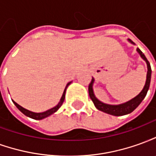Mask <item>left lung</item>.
<instances>
[{
    "label": "left lung",
    "instance_id": "obj_1",
    "mask_svg": "<svg viewBox=\"0 0 156 156\" xmlns=\"http://www.w3.org/2000/svg\"><path fill=\"white\" fill-rule=\"evenodd\" d=\"M128 41L131 42L132 44H134L133 41H131L130 39H128ZM137 51L139 52V54L140 55V57L144 61L146 62V64H147V76H146V82H145V84L144 86V88L142 89V91L139 94L134 97V98H132L129 101L124 103V104H121V105H107V104H104L98 100V98L95 97L94 94V90H93V84L94 83V78H92L91 83L88 85V94H89V97L92 99L93 103L94 104V106L96 108H98V110L103 111L108 114V115H115V116H121V115H125L128 114H130L131 112H133L137 108L139 105H140V103L142 100L144 99V97L146 96L149 88H150V83H151V68L150 62L147 60V58H145L144 54L140 51V49L137 48Z\"/></svg>",
    "mask_w": 156,
    "mask_h": 156
}]
</instances>
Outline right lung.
Returning <instances> with one entry per match:
<instances>
[{"mask_svg":"<svg viewBox=\"0 0 156 156\" xmlns=\"http://www.w3.org/2000/svg\"><path fill=\"white\" fill-rule=\"evenodd\" d=\"M72 82H69L68 84H67V86H66L64 91H63V94H62V96L61 99H60V101H59V103L58 104V105H56V106L53 107V108H50V109H48V110H47V111L42 112V113H34V112L27 110V109H26V108H24L23 107H22V106H20V105H19L18 104H16L15 101H13V103H14V105L16 106V108H18L19 110L22 112L23 115H25L26 116H27V117L29 118H32V119H37V120H40V119H44V118H47L48 117V116H50V115H52V114H54L55 112L58 111V109L61 107L62 105V103H63V101H64L66 89H67L68 86Z\"/></svg>","mask_w":156,"mask_h":156,"instance_id":"add662e5","label":"right lung"}]
</instances>
